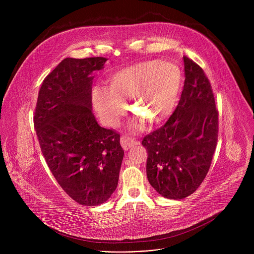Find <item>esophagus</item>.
I'll list each match as a JSON object with an SVG mask.
<instances>
[{"mask_svg":"<svg viewBox=\"0 0 254 254\" xmlns=\"http://www.w3.org/2000/svg\"><path fill=\"white\" fill-rule=\"evenodd\" d=\"M138 143V141L132 137H129L128 135H123L121 137V144L124 150H128Z\"/></svg>","mask_w":254,"mask_h":254,"instance_id":"34e87169","label":"esophagus"}]
</instances>
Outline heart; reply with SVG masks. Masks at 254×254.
Masks as SVG:
<instances>
[{
  "label": "heart",
  "mask_w": 254,
  "mask_h": 254,
  "mask_svg": "<svg viewBox=\"0 0 254 254\" xmlns=\"http://www.w3.org/2000/svg\"><path fill=\"white\" fill-rule=\"evenodd\" d=\"M181 86L180 70L169 62L146 61L126 67L108 79L107 90L94 91V105L107 125L118 124L125 103L132 99V114L153 127L173 112Z\"/></svg>",
  "instance_id": "obj_1"
}]
</instances>
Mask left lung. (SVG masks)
<instances>
[{
	"label": "left lung",
	"instance_id": "obj_1",
	"mask_svg": "<svg viewBox=\"0 0 254 254\" xmlns=\"http://www.w3.org/2000/svg\"><path fill=\"white\" fill-rule=\"evenodd\" d=\"M185 82L174 114L143 137L151 186L168 199H184L205 179L218 137V111L203 69L184 56Z\"/></svg>",
	"mask_w": 254,
	"mask_h": 254
}]
</instances>
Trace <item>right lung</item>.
Returning a JSON list of instances; mask_svg holds the SVG:
<instances>
[{"instance_id": "1", "label": "right lung", "mask_w": 254, "mask_h": 254, "mask_svg": "<svg viewBox=\"0 0 254 254\" xmlns=\"http://www.w3.org/2000/svg\"><path fill=\"white\" fill-rule=\"evenodd\" d=\"M104 57L65 58L46 76L34 127L54 178L75 202L96 206L116 191L124 158L121 135L101 127L92 114V72Z\"/></svg>"}]
</instances>
